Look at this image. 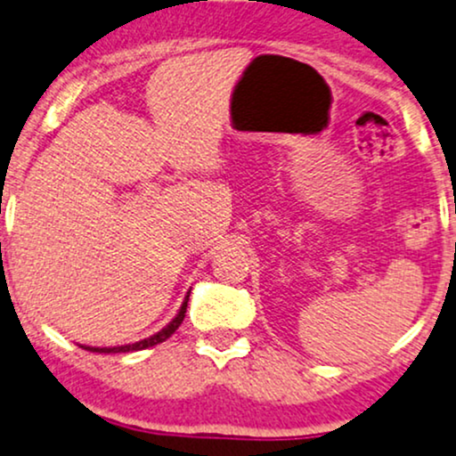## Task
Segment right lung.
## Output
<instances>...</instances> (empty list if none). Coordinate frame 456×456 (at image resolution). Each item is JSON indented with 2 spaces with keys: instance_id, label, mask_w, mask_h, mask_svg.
Here are the masks:
<instances>
[{
  "instance_id": "obj_1",
  "label": "right lung",
  "mask_w": 456,
  "mask_h": 456,
  "mask_svg": "<svg viewBox=\"0 0 456 456\" xmlns=\"http://www.w3.org/2000/svg\"><path fill=\"white\" fill-rule=\"evenodd\" d=\"M187 301H190V294H187V297H185V301H183V305H181L179 314L175 315L173 322H170L168 326H164V329L159 330V333L147 337V339L136 341V344H130V346H119V347H89V346H80V347H85V350H89V352H104V354H109V352H136V350H144V347H153V346L162 344V341L168 339V337L173 335L176 329H179L181 322H183Z\"/></svg>"
}]
</instances>
